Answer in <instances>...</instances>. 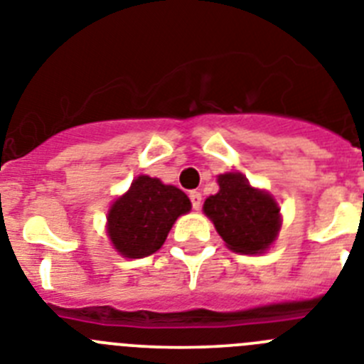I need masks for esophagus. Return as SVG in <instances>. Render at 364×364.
Returning <instances> with one entry per match:
<instances>
[{
  "instance_id": "1",
  "label": "esophagus",
  "mask_w": 364,
  "mask_h": 364,
  "mask_svg": "<svg viewBox=\"0 0 364 364\" xmlns=\"http://www.w3.org/2000/svg\"><path fill=\"white\" fill-rule=\"evenodd\" d=\"M189 200H191L193 210H200L202 205V195L198 191H191L189 193Z\"/></svg>"
}]
</instances>
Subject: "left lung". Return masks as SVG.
I'll list each match as a JSON object with an SVG mask.
<instances>
[{
    "label": "left lung",
    "instance_id": "left-lung-1",
    "mask_svg": "<svg viewBox=\"0 0 364 364\" xmlns=\"http://www.w3.org/2000/svg\"><path fill=\"white\" fill-rule=\"evenodd\" d=\"M218 193L205 198L204 213L230 250L244 255L264 253L281 230L275 198L250 186L242 173L218 175Z\"/></svg>",
    "mask_w": 364,
    "mask_h": 364
}]
</instances>
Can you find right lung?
Wrapping results in <instances>:
<instances>
[{
	"mask_svg": "<svg viewBox=\"0 0 364 364\" xmlns=\"http://www.w3.org/2000/svg\"><path fill=\"white\" fill-rule=\"evenodd\" d=\"M189 210L191 202L182 189L140 175L129 191L112 202L107 235L120 255L142 259L159 252L176 218Z\"/></svg>",
	"mask_w": 364,
	"mask_h": 364,
	"instance_id": "add662e5",
	"label": "right lung"
}]
</instances>
